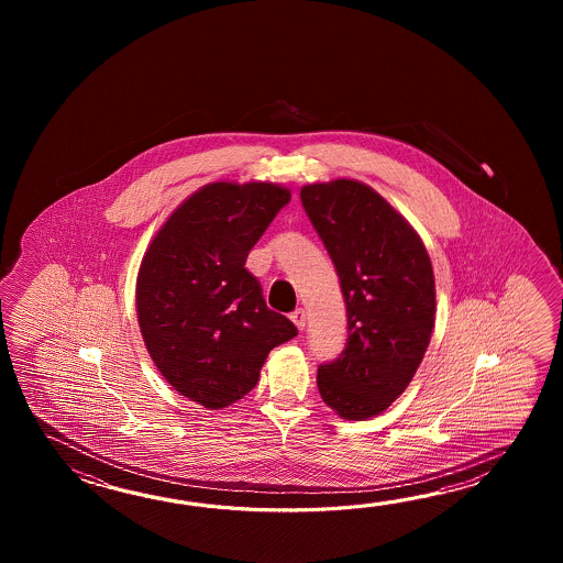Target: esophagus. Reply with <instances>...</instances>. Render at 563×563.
Instances as JSON below:
<instances>
[{"label": "esophagus", "instance_id": "34e87169", "mask_svg": "<svg viewBox=\"0 0 563 563\" xmlns=\"http://www.w3.org/2000/svg\"><path fill=\"white\" fill-rule=\"evenodd\" d=\"M289 318H291V322L296 323V328H298V330H303V328H306V311L301 310V308L294 311Z\"/></svg>", "mask_w": 563, "mask_h": 563}]
</instances>
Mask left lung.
I'll return each mask as SVG.
<instances>
[{
	"label": "left lung",
	"instance_id": "8db88e82",
	"mask_svg": "<svg viewBox=\"0 0 563 563\" xmlns=\"http://www.w3.org/2000/svg\"><path fill=\"white\" fill-rule=\"evenodd\" d=\"M299 197L346 303V347L318 368V388L342 419H371L407 390L431 342V257L407 219L360 180L311 183Z\"/></svg>",
	"mask_w": 563,
	"mask_h": 563
}]
</instances>
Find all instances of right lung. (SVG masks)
Listing matches in <instances>:
<instances>
[{"label": "right lung", "mask_w": 563, "mask_h": 563, "mask_svg": "<svg viewBox=\"0 0 563 563\" xmlns=\"http://www.w3.org/2000/svg\"><path fill=\"white\" fill-rule=\"evenodd\" d=\"M291 192L217 180L170 213L144 253L136 316L156 368L179 395L217 410L247 395L274 347L298 335L245 269Z\"/></svg>", "instance_id": "obj_1"}]
</instances>
